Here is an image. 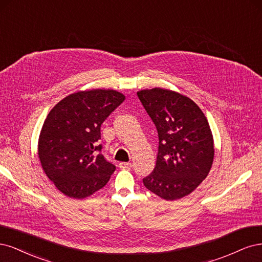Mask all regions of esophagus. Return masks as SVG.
I'll list each match as a JSON object with an SVG mask.
<instances>
[{
	"label": "esophagus",
	"mask_w": 262,
	"mask_h": 262,
	"mask_svg": "<svg viewBox=\"0 0 262 262\" xmlns=\"http://www.w3.org/2000/svg\"><path fill=\"white\" fill-rule=\"evenodd\" d=\"M119 166L121 167V168H130L132 166H133V164L130 163V162H121L120 164H119Z\"/></svg>",
	"instance_id": "esophagus-1"
}]
</instances>
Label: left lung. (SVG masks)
I'll use <instances>...</instances> for the list:
<instances>
[{
  "label": "left lung",
  "mask_w": 262,
  "mask_h": 262,
  "mask_svg": "<svg viewBox=\"0 0 262 262\" xmlns=\"http://www.w3.org/2000/svg\"><path fill=\"white\" fill-rule=\"evenodd\" d=\"M159 137L154 172L143 185L165 200L189 195L208 176L214 158L213 135L207 117L191 99L164 88L137 92Z\"/></svg>",
  "instance_id": "8db88e82"
}]
</instances>
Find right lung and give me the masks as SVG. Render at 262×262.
I'll list each match as a JSON object with an SVG mask.
<instances>
[{
    "label": "right lung",
    "mask_w": 262,
    "mask_h": 262,
    "mask_svg": "<svg viewBox=\"0 0 262 262\" xmlns=\"http://www.w3.org/2000/svg\"><path fill=\"white\" fill-rule=\"evenodd\" d=\"M125 100L113 89L74 92L49 112L40 130L43 172L65 196L83 199L104 187L115 166L100 154V127Z\"/></svg>",
    "instance_id": "1"
}]
</instances>
